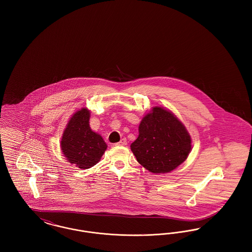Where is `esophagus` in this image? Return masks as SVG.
Instances as JSON below:
<instances>
[{
    "label": "esophagus",
    "instance_id": "obj_1",
    "mask_svg": "<svg viewBox=\"0 0 252 252\" xmlns=\"http://www.w3.org/2000/svg\"><path fill=\"white\" fill-rule=\"evenodd\" d=\"M126 139H122L119 143H117V144H115L116 146H125V145H126Z\"/></svg>",
    "mask_w": 252,
    "mask_h": 252
}]
</instances>
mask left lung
Listing matches in <instances>:
<instances>
[{
	"label": "left lung",
	"instance_id": "left-lung-1",
	"mask_svg": "<svg viewBox=\"0 0 252 252\" xmlns=\"http://www.w3.org/2000/svg\"><path fill=\"white\" fill-rule=\"evenodd\" d=\"M130 147L142 166L153 174H164L186 160L192 150V139L172 111L157 106L143 117L139 136Z\"/></svg>",
	"mask_w": 252,
	"mask_h": 252
}]
</instances>
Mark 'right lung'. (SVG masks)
I'll return each mask as SVG.
<instances>
[{"instance_id": "right-lung-1", "label": "right lung", "mask_w": 252, "mask_h": 252, "mask_svg": "<svg viewBox=\"0 0 252 252\" xmlns=\"http://www.w3.org/2000/svg\"><path fill=\"white\" fill-rule=\"evenodd\" d=\"M91 110L82 108L68 121L60 141V148L68 162L80 169L97 164L108 145L102 136L90 126Z\"/></svg>"}]
</instances>
